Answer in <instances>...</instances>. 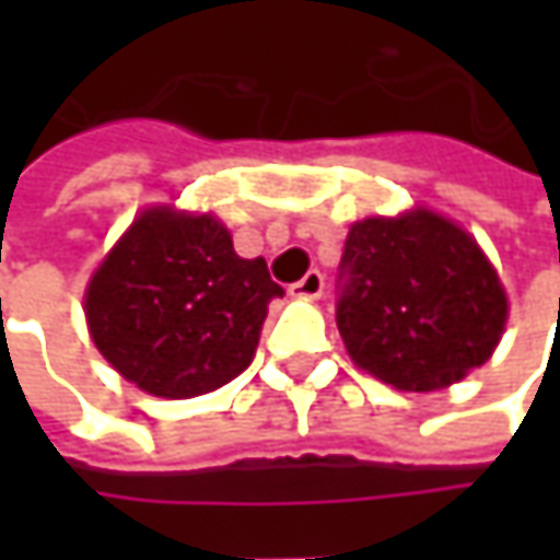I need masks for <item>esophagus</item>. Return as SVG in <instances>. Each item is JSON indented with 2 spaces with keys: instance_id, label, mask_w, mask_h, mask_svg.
Listing matches in <instances>:
<instances>
[{
  "instance_id": "obj_1",
  "label": "esophagus",
  "mask_w": 560,
  "mask_h": 560,
  "mask_svg": "<svg viewBox=\"0 0 560 560\" xmlns=\"http://www.w3.org/2000/svg\"><path fill=\"white\" fill-rule=\"evenodd\" d=\"M320 292H324V273H320V270H308L299 283H292L290 287L292 299H305V302L320 299Z\"/></svg>"
}]
</instances>
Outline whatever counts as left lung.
Masks as SVG:
<instances>
[{"label": "left lung", "instance_id": "8db88e82", "mask_svg": "<svg viewBox=\"0 0 560 560\" xmlns=\"http://www.w3.org/2000/svg\"><path fill=\"white\" fill-rule=\"evenodd\" d=\"M336 327L355 368L401 393H433L502 342L508 292L480 243L427 205L371 214L346 236Z\"/></svg>", "mask_w": 560, "mask_h": 560}]
</instances>
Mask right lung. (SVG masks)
Segmentation results:
<instances>
[{"label": "right lung", "instance_id": "1", "mask_svg": "<svg viewBox=\"0 0 560 560\" xmlns=\"http://www.w3.org/2000/svg\"><path fill=\"white\" fill-rule=\"evenodd\" d=\"M270 299L283 290L265 258H240L218 214L159 202L105 252L83 314L124 380L149 396L192 398L252 364Z\"/></svg>", "mask_w": 560, "mask_h": 560}]
</instances>
